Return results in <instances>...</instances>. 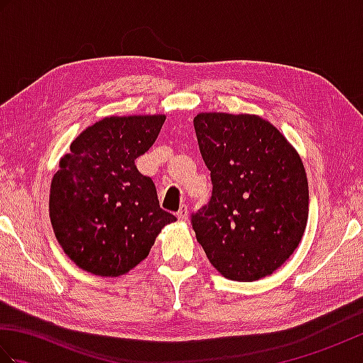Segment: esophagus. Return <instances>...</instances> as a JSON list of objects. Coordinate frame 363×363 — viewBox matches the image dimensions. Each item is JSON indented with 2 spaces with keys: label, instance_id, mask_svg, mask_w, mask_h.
Instances as JSON below:
<instances>
[{
  "label": "esophagus",
  "instance_id": "obj_1",
  "mask_svg": "<svg viewBox=\"0 0 363 363\" xmlns=\"http://www.w3.org/2000/svg\"><path fill=\"white\" fill-rule=\"evenodd\" d=\"M177 218H179V220H182V221H186L187 218H189V207L186 206V204H182L181 206V209L179 211H177Z\"/></svg>",
  "mask_w": 363,
  "mask_h": 363
}]
</instances>
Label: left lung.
I'll use <instances>...</instances> for the list:
<instances>
[{
    "label": "left lung",
    "instance_id": "left-lung-1",
    "mask_svg": "<svg viewBox=\"0 0 363 363\" xmlns=\"http://www.w3.org/2000/svg\"><path fill=\"white\" fill-rule=\"evenodd\" d=\"M194 125L213 186L211 201L191 215L196 240L228 279L251 282L272 274L306 230L303 160L259 115L201 112Z\"/></svg>",
    "mask_w": 363,
    "mask_h": 363
}]
</instances>
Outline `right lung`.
Listing matches in <instances>:
<instances>
[{"label":"right lung","mask_w":363,"mask_h":363,"mask_svg":"<svg viewBox=\"0 0 363 363\" xmlns=\"http://www.w3.org/2000/svg\"><path fill=\"white\" fill-rule=\"evenodd\" d=\"M165 115L106 117L84 129L59 162L50 218L64 252L96 276H121L148 256L165 225L156 186L135 167L160 133Z\"/></svg>","instance_id":"add662e5"}]
</instances>
